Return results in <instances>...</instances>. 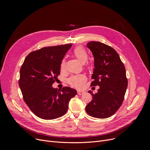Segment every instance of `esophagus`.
Wrapping results in <instances>:
<instances>
[{"label":"esophagus","mask_w":150,"mask_h":150,"mask_svg":"<svg viewBox=\"0 0 150 150\" xmlns=\"http://www.w3.org/2000/svg\"><path fill=\"white\" fill-rule=\"evenodd\" d=\"M84 91H77V94H78V95H82V94H84Z\"/></svg>","instance_id":"1"}]
</instances>
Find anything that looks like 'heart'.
I'll return each instance as SVG.
<instances>
[{"label":"heart","instance_id":"1","mask_svg":"<svg viewBox=\"0 0 150 150\" xmlns=\"http://www.w3.org/2000/svg\"><path fill=\"white\" fill-rule=\"evenodd\" d=\"M73 54L74 56L77 58L81 63H84L87 62L88 55V53L86 51V50L82 47H76L74 51ZM66 64V61L65 59H63L62 60L60 67L62 69H64L65 67ZM87 80L86 76L84 75L80 74V75H76L71 76L67 80V82L71 86L76 88H81L83 86L84 83L86 82Z\"/></svg>","mask_w":150,"mask_h":150}]
</instances>
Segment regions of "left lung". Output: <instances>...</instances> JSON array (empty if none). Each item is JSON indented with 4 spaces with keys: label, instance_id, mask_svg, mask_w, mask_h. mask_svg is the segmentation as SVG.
Here are the masks:
<instances>
[{
    "label": "left lung",
    "instance_id": "1",
    "mask_svg": "<svg viewBox=\"0 0 150 150\" xmlns=\"http://www.w3.org/2000/svg\"><path fill=\"white\" fill-rule=\"evenodd\" d=\"M94 59L93 81L91 86H99L93 100L86 106L87 113L95 118H106L114 115L123 102L127 87L125 65L116 51L105 44L91 41L87 44Z\"/></svg>",
    "mask_w": 150,
    "mask_h": 150
}]
</instances>
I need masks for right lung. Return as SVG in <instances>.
<instances>
[{
  "label": "right lung",
  "instance_id": "1",
  "mask_svg": "<svg viewBox=\"0 0 150 150\" xmlns=\"http://www.w3.org/2000/svg\"><path fill=\"white\" fill-rule=\"evenodd\" d=\"M72 44L44 47L27 56L20 72L19 86L24 102L32 112L44 120L64 115L76 91L68 87H52L60 73L62 60Z\"/></svg>",
  "mask_w": 150,
  "mask_h": 150
}]
</instances>
